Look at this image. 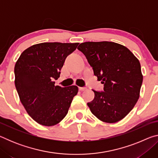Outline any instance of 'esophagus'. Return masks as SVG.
Returning <instances> with one entry per match:
<instances>
[{"label":"esophagus","instance_id":"obj_1","mask_svg":"<svg viewBox=\"0 0 158 158\" xmlns=\"http://www.w3.org/2000/svg\"><path fill=\"white\" fill-rule=\"evenodd\" d=\"M79 90L80 91H84V90H86V88L85 87H79Z\"/></svg>","mask_w":158,"mask_h":158}]
</instances>
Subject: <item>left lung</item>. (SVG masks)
I'll list each match as a JSON object with an SVG mask.
<instances>
[{
	"label": "left lung",
	"mask_w": 158,
	"mask_h": 158,
	"mask_svg": "<svg viewBox=\"0 0 158 158\" xmlns=\"http://www.w3.org/2000/svg\"><path fill=\"white\" fill-rule=\"evenodd\" d=\"M85 55L104 91L93 90L87 103L100 121L114 123L130 113L139 98L143 81L139 60L123 45L112 42H86L77 48Z\"/></svg>",
	"instance_id": "obj_1"
}]
</instances>
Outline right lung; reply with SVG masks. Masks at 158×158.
Listing matches in <instances>:
<instances>
[{
  "label": "right lung",
  "mask_w": 158,
  "mask_h": 158,
  "mask_svg": "<svg viewBox=\"0 0 158 158\" xmlns=\"http://www.w3.org/2000/svg\"><path fill=\"white\" fill-rule=\"evenodd\" d=\"M79 43L43 42L23 51L15 66V84L21 102L32 118L44 126L60 123L78 87L55 85L65 58Z\"/></svg>",
  "instance_id": "right-lung-1"
}]
</instances>
